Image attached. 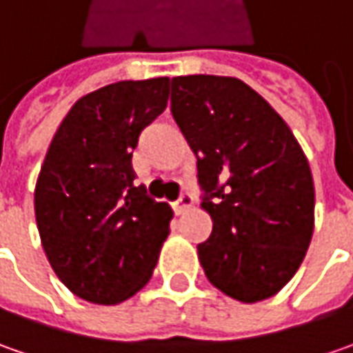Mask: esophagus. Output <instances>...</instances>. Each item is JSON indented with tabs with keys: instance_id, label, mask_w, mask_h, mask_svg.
Wrapping results in <instances>:
<instances>
[{
	"instance_id": "obj_1",
	"label": "esophagus",
	"mask_w": 353,
	"mask_h": 353,
	"mask_svg": "<svg viewBox=\"0 0 353 353\" xmlns=\"http://www.w3.org/2000/svg\"><path fill=\"white\" fill-rule=\"evenodd\" d=\"M193 205V197L190 195V193H181V197L176 201V205H174V209H176L177 215H183L185 211H190Z\"/></svg>"
}]
</instances>
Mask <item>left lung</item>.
Wrapping results in <instances>:
<instances>
[{
	"instance_id": "left-lung-1",
	"label": "left lung",
	"mask_w": 353,
	"mask_h": 353,
	"mask_svg": "<svg viewBox=\"0 0 353 353\" xmlns=\"http://www.w3.org/2000/svg\"><path fill=\"white\" fill-rule=\"evenodd\" d=\"M172 114L197 156L201 209L213 221L197 245L207 281L245 304L274 296L314 233V181L299 140L235 77H174Z\"/></svg>"
}]
</instances>
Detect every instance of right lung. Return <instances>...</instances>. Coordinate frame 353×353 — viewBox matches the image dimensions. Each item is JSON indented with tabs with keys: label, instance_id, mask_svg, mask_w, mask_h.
<instances>
[{
	"label": "right lung",
	"instance_id": "right-lung-1",
	"mask_svg": "<svg viewBox=\"0 0 353 353\" xmlns=\"http://www.w3.org/2000/svg\"><path fill=\"white\" fill-rule=\"evenodd\" d=\"M170 79L120 81L72 104L43 160L35 221L59 281L92 304H120L154 274L172 207L134 185L132 150L165 110Z\"/></svg>",
	"mask_w": 353,
	"mask_h": 353
}]
</instances>
